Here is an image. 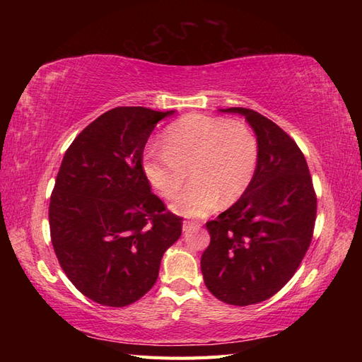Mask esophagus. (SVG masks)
<instances>
[{
    "instance_id": "1",
    "label": "esophagus",
    "mask_w": 362,
    "mask_h": 362,
    "mask_svg": "<svg viewBox=\"0 0 362 362\" xmlns=\"http://www.w3.org/2000/svg\"><path fill=\"white\" fill-rule=\"evenodd\" d=\"M201 227H202L201 222H193V221L183 222V232H189V230H197Z\"/></svg>"
}]
</instances>
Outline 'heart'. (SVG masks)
Returning <instances> with one entry per match:
<instances>
[{"label": "heart", "mask_w": 362, "mask_h": 362, "mask_svg": "<svg viewBox=\"0 0 362 362\" xmlns=\"http://www.w3.org/2000/svg\"><path fill=\"white\" fill-rule=\"evenodd\" d=\"M165 148L146 149L143 169L160 196L173 199L189 174L193 182L173 209L187 218H204L221 199L233 204L250 187L258 163V141L243 121L189 113L169 124Z\"/></svg>", "instance_id": "1"}]
</instances>
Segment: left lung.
<instances>
[{
    "instance_id": "1",
    "label": "left lung",
    "mask_w": 362,
    "mask_h": 362,
    "mask_svg": "<svg viewBox=\"0 0 362 362\" xmlns=\"http://www.w3.org/2000/svg\"><path fill=\"white\" fill-rule=\"evenodd\" d=\"M222 112L244 115L255 130L258 163L247 191L206 222L201 269L214 297L247 306L271 298L296 274L313 240L317 197L303 152L280 126L244 107Z\"/></svg>"
}]
</instances>
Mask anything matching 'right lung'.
I'll return each mask as SVG.
<instances>
[{
    "instance_id": "1",
    "label": "right lung",
    "mask_w": 362,
    "mask_h": 362,
    "mask_svg": "<svg viewBox=\"0 0 362 362\" xmlns=\"http://www.w3.org/2000/svg\"><path fill=\"white\" fill-rule=\"evenodd\" d=\"M169 112L117 107L74 138L49 202L51 243L76 289L105 306H127L157 281L182 218L151 193L143 151Z\"/></svg>"
}]
</instances>
